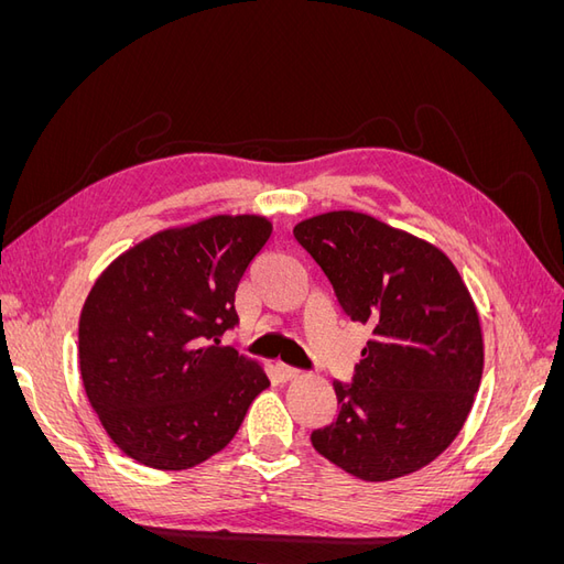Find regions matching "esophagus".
<instances>
[{
    "label": "esophagus",
    "instance_id": "esophagus-1",
    "mask_svg": "<svg viewBox=\"0 0 564 564\" xmlns=\"http://www.w3.org/2000/svg\"><path fill=\"white\" fill-rule=\"evenodd\" d=\"M275 369H278V373L282 379H296V377H301V369H296V367H292V365H286V362H275Z\"/></svg>",
    "mask_w": 564,
    "mask_h": 564
}]
</instances>
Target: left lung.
<instances>
[{
  "mask_svg": "<svg viewBox=\"0 0 564 564\" xmlns=\"http://www.w3.org/2000/svg\"><path fill=\"white\" fill-rule=\"evenodd\" d=\"M340 308L371 338L352 383L334 381L336 419L313 447L367 482L416 473L464 429L482 381L480 315L449 256L362 212L294 228Z\"/></svg>",
  "mask_w": 564,
  "mask_h": 564,
  "instance_id": "obj_1",
  "label": "left lung"
}]
</instances>
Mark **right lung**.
I'll use <instances>...</instances> for the list:
<instances>
[{
	"mask_svg": "<svg viewBox=\"0 0 564 564\" xmlns=\"http://www.w3.org/2000/svg\"><path fill=\"white\" fill-rule=\"evenodd\" d=\"M270 232L265 216H209L150 235L94 282L79 315L82 383L129 458L158 470L202 464L270 386L261 362L220 346Z\"/></svg>",
	"mask_w": 564,
	"mask_h": 564,
	"instance_id": "1",
	"label": "right lung"
}]
</instances>
